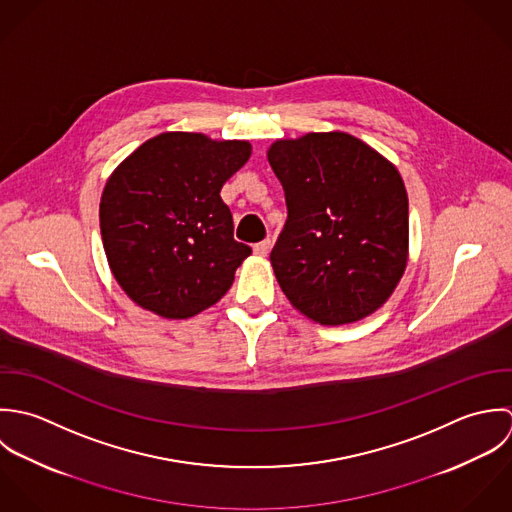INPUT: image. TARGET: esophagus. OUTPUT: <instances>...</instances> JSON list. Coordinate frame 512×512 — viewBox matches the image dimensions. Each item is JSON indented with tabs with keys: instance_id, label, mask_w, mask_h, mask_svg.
Segmentation results:
<instances>
[{
	"instance_id": "34e87169",
	"label": "esophagus",
	"mask_w": 512,
	"mask_h": 512,
	"mask_svg": "<svg viewBox=\"0 0 512 512\" xmlns=\"http://www.w3.org/2000/svg\"><path fill=\"white\" fill-rule=\"evenodd\" d=\"M269 249H271V239H263V241H259V243L253 245V253H255L257 257H265V255L269 253Z\"/></svg>"
}]
</instances>
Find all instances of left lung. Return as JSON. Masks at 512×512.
Segmentation results:
<instances>
[{
  "label": "left lung",
  "mask_w": 512,
  "mask_h": 512,
  "mask_svg": "<svg viewBox=\"0 0 512 512\" xmlns=\"http://www.w3.org/2000/svg\"><path fill=\"white\" fill-rule=\"evenodd\" d=\"M267 160L289 209L271 251L289 303L324 326L376 312L408 267V192L398 168L340 130L275 140Z\"/></svg>",
  "instance_id": "8db88e82"
}]
</instances>
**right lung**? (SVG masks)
<instances>
[{
  "mask_svg": "<svg viewBox=\"0 0 512 512\" xmlns=\"http://www.w3.org/2000/svg\"><path fill=\"white\" fill-rule=\"evenodd\" d=\"M251 156L247 140L162 132L108 176L99 219L120 289L162 318H190L233 285L251 247L233 239L219 192Z\"/></svg>",
  "mask_w": 512,
  "mask_h": 512,
  "instance_id": "obj_1",
  "label": "right lung"
}]
</instances>
